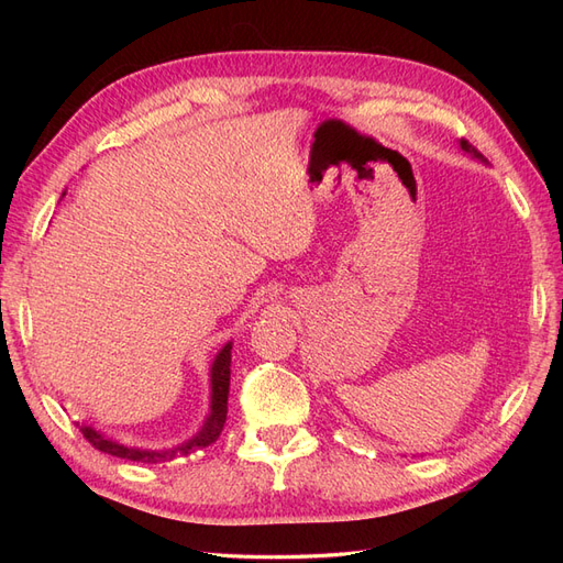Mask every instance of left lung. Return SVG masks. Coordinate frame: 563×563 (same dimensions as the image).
I'll use <instances>...</instances> for the list:
<instances>
[{"instance_id": "obj_1", "label": "left lung", "mask_w": 563, "mask_h": 563, "mask_svg": "<svg viewBox=\"0 0 563 563\" xmlns=\"http://www.w3.org/2000/svg\"><path fill=\"white\" fill-rule=\"evenodd\" d=\"M460 150H463L465 152V155H470L472 159H476V162H482V164H486V159H484V155H482V152H476L467 141H460Z\"/></svg>"}]
</instances>
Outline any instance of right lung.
<instances>
[{
  "instance_id": "right-lung-1",
  "label": "right lung",
  "mask_w": 563,
  "mask_h": 563,
  "mask_svg": "<svg viewBox=\"0 0 563 563\" xmlns=\"http://www.w3.org/2000/svg\"><path fill=\"white\" fill-rule=\"evenodd\" d=\"M230 364H232V340L220 347V352L213 356L211 364V401H209V416L203 418L201 428L197 434L190 439H185L183 444L172 446V449H139V446H126L119 444V441L106 437L100 430L91 428V424H81V434L89 439V444H93L98 451L117 455V457H126L133 460V463H147V465H159L168 463L178 455H190L199 449L211 446L213 441L220 437V430H223L225 418H228V395H230Z\"/></svg>"
}]
</instances>
